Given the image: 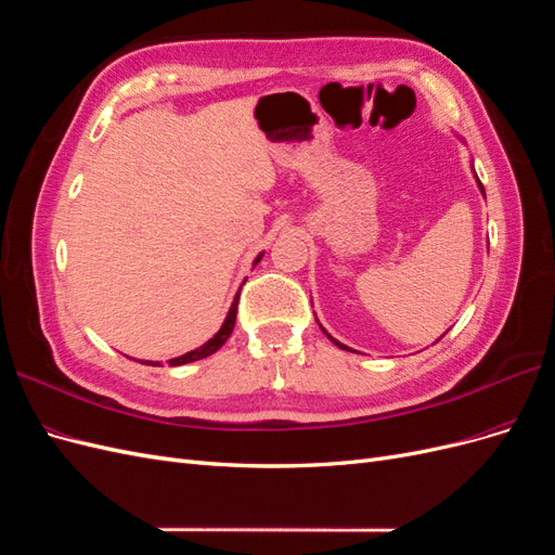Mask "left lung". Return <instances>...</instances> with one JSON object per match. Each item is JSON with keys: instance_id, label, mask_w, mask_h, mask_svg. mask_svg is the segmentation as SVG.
Instances as JSON below:
<instances>
[{"instance_id": "8db88e82", "label": "left lung", "mask_w": 555, "mask_h": 555, "mask_svg": "<svg viewBox=\"0 0 555 555\" xmlns=\"http://www.w3.org/2000/svg\"><path fill=\"white\" fill-rule=\"evenodd\" d=\"M477 182H479V180H477ZM479 190H481V194H483V184H481V182H479ZM483 196H486V194H483ZM328 338H331V335H328ZM331 340H333V338H331ZM333 343H335V345H338V347H343V349H347V347H345V345H340L338 340H333Z\"/></svg>"}]
</instances>
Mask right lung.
<instances>
[{
    "mask_svg": "<svg viewBox=\"0 0 555 555\" xmlns=\"http://www.w3.org/2000/svg\"><path fill=\"white\" fill-rule=\"evenodd\" d=\"M261 257H263V255H259V257L255 259V263H259ZM236 312H238V296H236V300H233V306H231V310H229V314H227V319H224L222 328L217 331L206 345H201L198 349L188 351V354H182V357H178V359H171L169 365H184V363H192V361H198V359H206V357L215 354V351L220 349V347L229 340V335H231L233 326H236ZM147 365H159V363H157V361H155V363L147 361Z\"/></svg>",
    "mask_w": 555,
    "mask_h": 555,
    "instance_id": "obj_1",
    "label": "right lung"
}]
</instances>
